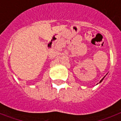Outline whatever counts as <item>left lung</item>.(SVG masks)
Here are the masks:
<instances>
[{
	"label": "left lung",
	"mask_w": 121,
	"mask_h": 121,
	"mask_svg": "<svg viewBox=\"0 0 121 121\" xmlns=\"http://www.w3.org/2000/svg\"><path fill=\"white\" fill-rule=\"evenodd\" d=\"M105 76H104V77H103V78H102V80H101L100 81V82H99V83H101V82H102V80H104V78H105ZM97 84H98V83H97Z\"/></svg>",
	"instance_id": "left-lung-1"
}]
</instances>
